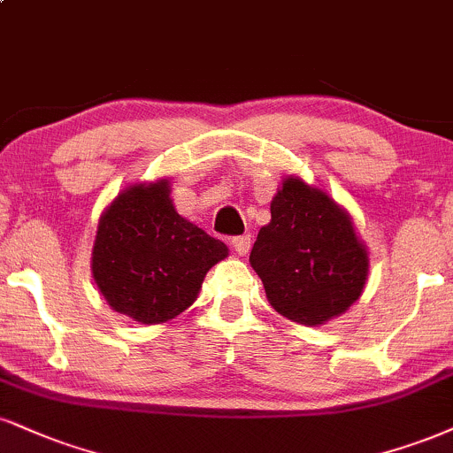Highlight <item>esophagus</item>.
<instances>
[{"label":"esophagus","mask_w":453,"mask_h":453,"mask_svg":"<svg viewBox=\"0 0 453 453\" xmlns=\"http://www.w3.org/2000/svg\"><path fill=\"white\" fill-rule=\"evenodd\" d=\"M232 247L236 249L238 255H247L250 250V234H242V236L232 238Z\"/></svg>","instance_id":"1"}]
</instances>
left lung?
Listing matches in <instances>:
<instances>
[{"mask_svg": "<svg viewBox=\"0 0 453 453\" xmlns=\"http://www.w3.org/2000/svg\"><path fill=\"white\" fill-rule=\"evenodd\" d=\"M270 212L250 250L270 306L306 326L344 314L369 274V250L350 212L296 174L282 179Z\"/></svg>", "mask_w": 453, "mask_h": 453, "instance_id": "left-lung-1", "label": "left lung"}]
</instances>
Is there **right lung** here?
Instances as JSON below:
<instances>
[{
    "mask_svg": "<svg viewBox=\"0 0 453 453\" xmlns=\"http://www.w3.org/2000/svg\"><path fill=\"white\" fill-rule=\"evenodd\" d=\"M226 244L177 212L171 181L128 185L101 212L92 244V279L116 312L160 325L188 310Z\"/></svg>",
    "mask_w": 453,
    "mask_h": 453,
    "instance_id": "obj_1",
    "label": "right lung"
}]
</instances>
